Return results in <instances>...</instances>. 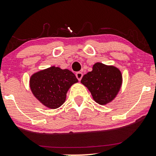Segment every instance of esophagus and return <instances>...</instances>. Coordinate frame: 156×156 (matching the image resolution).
Returning a JSON list of instances; mask_svg holds the SVG:
<instances>
[{
    "label": "esophagus",
    "instance_id": "1",
    "mask_svg": "<svg viewBox=\"0 0 156 156\" xmlns=\"http://www.w3.org/2000/svg\"><path fill=\"white\" fill-rule=\"evenodd\" d=\"M82 77H83V73H80V72H78L76 73V78H78V80H81Z\"/></svg>",
    "mask_w": 156,
    "mask_h": 156
}]
</instances>
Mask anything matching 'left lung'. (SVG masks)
<instances>
[{
  "mask_svg": "<svg viewBox=\"0 0 156 156\" xmlns=\"http://www.w3.org/2000/svg\"><path fill=\"white\" fill-rule=\"evenodd\" d=\"M80 82L87 87L96 103L105 105L117 96L122 76L118 68L98 62L93 65L92 71L84 75Z\"/></svg>",
  "mask_w": 156,
  "mask_h": 156,
  "instance_id": "1",
  "label": "left lung"
}]
</instances>
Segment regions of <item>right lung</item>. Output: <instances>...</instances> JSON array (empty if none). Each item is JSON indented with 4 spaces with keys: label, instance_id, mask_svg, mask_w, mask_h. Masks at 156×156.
Here are the masks:
<instances>
[{
    "label": "right lung",
    "instance_id": "right-lung-1",
    "mask_svg": "<svg viewBox=\"0 0 156 156\" xmlns=\"http://www.w3.org/2000/svg\"><path fill=\"white\" fill-rule=\"evenodd\" d=\"M78 81L69 69L53 66L32 75L30 87L34 95L44 106L55 109L65 102L68 89Z\"/></svg>",
    "mask_w": 156,
    "mask_h": 156
}]
</instances>
